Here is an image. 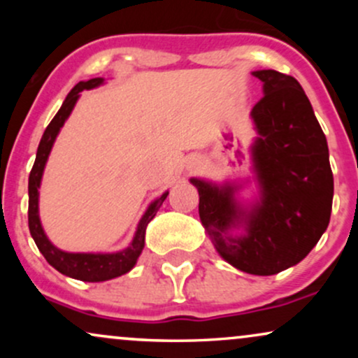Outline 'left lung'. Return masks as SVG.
Wrapping results in <instances>:
<instances>
[{"label":"left lung","instance_id":"obj_1","mask_svg":"<svg viewBox=\"0 0 358 358\" xmlns=\"http://www.w3.org/2000/svg\"><path fill=\"white\" fill-rule=\"evenodd\" d=\"M254 76L264 82V96L252 108L261 202L245 213L232 187L196 178L192 183L199 188L200 220L220 256L244 273L271 276L305 259L327 231L334 173L327 138L299 82L278 71ZM239 220L248 225V236H227Z\"/></svg>","mask_w":358,"mask_h":358}]
</instances>
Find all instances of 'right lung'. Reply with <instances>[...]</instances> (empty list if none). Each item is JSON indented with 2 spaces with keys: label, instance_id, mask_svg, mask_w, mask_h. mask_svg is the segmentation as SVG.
<instances>
[{
  "label": "right lung",
  "instance_id": "add662e5",
  "mask_svg": "<svg viewBox=\"0 0 358 358\" xmlns=\"http://www.w3.org/2000/svg\"><path fill=\"white\" fill-rule=\"evenodd\" d=\"M102 84V77H96V79H90L87 82H79V84L73 87L71 92L65 97L64 104L59 109V113L55 114V117L52 119L50 124L45 129L42 139H40L38 150H36V158L34 163V168L30 171V178H28V227H30V234L34 237L36 248L40 249V252L43 254V257L47 259V262L53 266L59 273L65 274V276H71L73 279H80V281L87 282H99V281H108V279L122 276L127 271H131L136 264L139 254H141L143 248H145V232L146 225L153 220L156 212L159 210L162 203L165 202L166 193H163L158 200H155L150 205L145 215H143L141 222L138 225L136 236H134L133 244L129 245L126 250L116 254H72V252H64V250L57 249L50 241L45 236L42 224L38 219V187L40 180H42L45 163H47L48 155H50L52 145L55 141L57 134H59L60 127L64 126L65 119L69 117V114L72 113L73 106H76L77 99H79V92L84 89H92L96 85Z\"/></svg>",
  "mask_w": 358,
  "mask_h": 358
}]
</instances>
